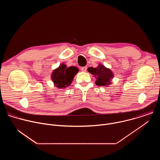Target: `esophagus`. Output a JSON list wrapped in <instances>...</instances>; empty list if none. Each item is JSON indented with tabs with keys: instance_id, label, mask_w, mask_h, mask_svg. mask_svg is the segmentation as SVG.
Here are the masks:
<instances>
[{
	"instance_id": "1",
	"label": "esophagus",
	"mask_w": 160,
	"mask_h": 160,
	"mask_svg": "<svg viewBox=\"0 0 160 160\" xmlns=\"http://www.w3.org/2000/svg\"><path fill=\"white\" fill-rule=\"evenodd\" d=\"M87 68L86 66H84V67L81 68V70H82V72H85L87 71Z\"/></svg>"
}]
</instances>
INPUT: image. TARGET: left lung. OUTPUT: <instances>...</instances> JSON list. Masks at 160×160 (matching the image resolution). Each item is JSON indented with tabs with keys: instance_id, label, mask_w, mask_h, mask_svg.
Here are the masks:
<instances>
[{
	"instance_id": "1",
	"label": "left lung",
	"mask_w": 160,
	"mask_h": 160,
	"mask_svg": "<svg viewBox=\"0 0 160 160\" xmlns=\"http://www.w3.org/2000/svg\"><path fill=\"white\" fill-rule=\"evenodd\" d=\"M88 72L96 78V84L99 86H107L111 84L114 75L111 70L99 64L97 68L89 67Z\"/></svg>"
}]
</instances>
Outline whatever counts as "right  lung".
<instances>
[{
	"instance_id": "obj_1",
	"label": "right lung",
	"mask_w": 160,
	"mask_h": 160,
	"mask_svg": "<svg viewBox=\"0 0 160 160\" xmlns=\"http://www.w3.org/2000/svg\"><path fill=\"white\" fill-rule=\"evenodd\" d=\"M78 71V68L76 66L67 67L66 64L62 63L53 71L51 79L58 88H65L70 85Z\"/></svg>"
}]
</instances>
